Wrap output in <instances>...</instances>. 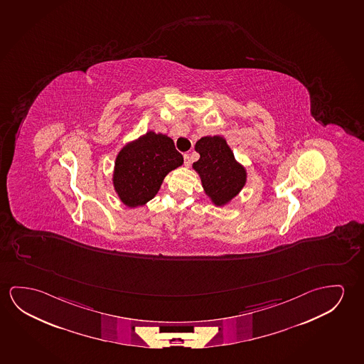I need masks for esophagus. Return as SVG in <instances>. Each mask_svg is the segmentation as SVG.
Here are the masks:
<instances>
[{
  "label": "esophagus",
  "mask_w": 364,
  "mask_h": 364,
  "mask_svg": "<svg viewBox=\"0 0 364 364\" xmlns=\"http://www.w3.org/2000/svg\"><path fill=\"white\" fill-rule=\"evenodd\" d=\"M184 164H185V166H191V154H184Z\"/></svg>",
  "instance_id": "esophagus-1"
}]
</instances>
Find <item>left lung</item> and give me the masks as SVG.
I'll return each mask as SVG.
<instances>
[{
  "mask_svg": "<svg viewBox=\"0 0 364 364\" xmlns=\"http://www.w3.org/2000/svg\"><path fill=\"white\" fill-rule=\"evenodd\" d=\"M200 155L193 164L205 196L215 207H225L241 193L247 183V170L235 160L227 140L220 134L204 136L196 141Z\"/></svg>",
  "mask_w": 364,
  "mask_h": 364,
  "instance_id": "8db88e82",
  "label": "left lung"
}]
</instances>
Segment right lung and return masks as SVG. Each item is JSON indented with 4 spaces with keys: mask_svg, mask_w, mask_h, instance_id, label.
I'll return each mask as SVG.
<instances>
[{
    "mask_svg": "<svg viewBox=\"0 0 364 364\" xmlns=\"http://www.w3.org/2000/svg\"><path fill=\"white\" fill-rule=\"evenodd\" d=\"M183 162L184 159L168 136L147 131L118 152L113 188L126 207H142L155 198L165 176Z\"/></svg>",
    "mask_w": 364,
    "mask_h": 364,
    "instance_id": "add662e5",
    "label": "right lung"
}]
</instances>
